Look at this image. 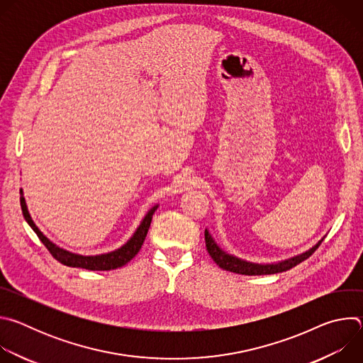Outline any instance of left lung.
Returning a JSON list of instances; mask_svg holds the SVG:
<instances>
[{
	"label": "left lung",
	"mask_w": 363,
	"mask_h": 363,
	"mask_svg": "<svg viewBox=\"0 0 363 363\" xmlns=\"http://www.w3.org/2000/svg\"><path fill=\"white\" fill-rule=\"evenodd\" d=\"M322 241H323V240H322ZM322 241H319L315 247H312L308 251H306V252H303V254H300V255H297V257L290 258V260L281 262V263H279V264H266V266H262V264L247 263V262H244V260H240V258H237V257H233V255L224 252V251L214 242V240L211 238V235L208 234V231L205 230V245H206V250H208V252H210L213 260L217 263V266H220L221 269H224V270H227V272H233V273L244 274V276H263V274H276V273L287 272V270L296 267L297 264H300L301 262L307 260V258L319 248V245L322 244Z\"/></svg>",
	"instance_id": "1"
}]
</instances>
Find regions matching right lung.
I'll list each match as a JSON object with an SVG mask.
<instances>
[{
  "label": "right lung",
  "mask_w": 363,
  "mask_h": 363,
  "mask_svg": "<svg viewBox=\"0 0 363 363\" xmlns=\"http://www.w3.org/2000/svg\"><path fill=\"white\" fill-rule=\"evenodd\" d=\"M20 202H21V211L23 216L26 218V221L28 223V225L34 230V233L37 234V237L40 238V241L45 245V248L50 251V254L53 255L56 260L67 267H80V269H86V270H97V272H108V270H115L119 269L122 266H125L126 263H129L132 258L139 252L145 237L147 234V230L150 227V221H152V216L157 211L158 206H153V208L145 216L143 221L140 223V225L138 227V230L135 231L133 237L119 250L108 252V254H101V255H77L73 252H69L63 248H59L57 245H55L51 242L45 235H43V233L35 227V224L33 223L28 211H27V205L24 201V196H20Z\"/></svg>",
  "instance_id": "right-lung-1"
}]
</instances>
